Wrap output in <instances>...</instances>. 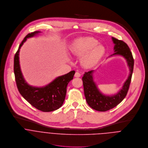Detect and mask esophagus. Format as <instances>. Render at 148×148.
<instances>
[{
    "label": "esophagus",
    "mask_w": 148,
    "mask_h": 148,
    "mask_svg": "<svg viewBox=\"0 0 148 148\" xmlns=\"http://www.w3.org/2000/svg\"><path fill=\"white\" fill-rule=\"evenodd\" d=\"M80 76H81L80 73H79L78 72H76L75 74V77H80Z\"/></svg>",
    "instance_id": "obj_1"
}]
</instances>
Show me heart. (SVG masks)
<instances>
[{
  "instance_id": "heart-1",
  "label": "heart",
  "mask_w": 148,
  "mask_h": 148,
  "mask_svg": "<svg viewBox=\"0 0 148 148\" xmlns=\"http://www.w3.org/2000/svg\"><path fill=\"white\" fill-rule=\"evenodd\" d=\"M98 43V41L93 37H80L72 44L71 51L76 56H83V65L90 68L99 62L105 51L104 47Z\"/></svg>"
}]
</instances>
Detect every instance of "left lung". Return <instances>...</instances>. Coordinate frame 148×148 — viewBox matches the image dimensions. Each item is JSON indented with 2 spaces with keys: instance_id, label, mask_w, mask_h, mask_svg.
I'll return each mask as SVG.
<instances>
[{
  "instance_id": "8db88e82",
  "label": "left lung",
  "mask_w": 148,
  "mask_h": 148,
  "mask_svg": "<svg viewBox=\"0 0 148 148\" xmlns=\"http://www.w3.org/2000/svg\"><path fill=\"white\" fill-rule=\"evenodd\" d=\"M112 40L115 44L114 47L115 52L111 56L116 55L123 56L127 62L130 75L119 92L113 96H107L103 95L97 87L93 77L94 71L85 72L82 81L86 101L91 108L99 111H106L112 109L124 100L129 89L134 69V60L128 45L123 41L114 37H112Z\"/></svg>"
}]
</instances>
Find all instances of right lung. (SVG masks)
I'll return each instance as SVG.
<instances>
[{
    "label": "right lung",
    "instance_id": "1",
    "mask_svg": "<svg viewBox=\"0 0 148 148\" xmlns=\"http://www.w3.org/2000/svg\"><path fill=\"white\" fill-rule=\"evenodd\" d=\"M36 31L28 34L19 45L14 58V73L17 87L20 95L32 106L43 112H50L60 108L65 100L66 87L73 79L75 71L59 76L48 85L37 87L29 86L24 80L19 64L20 49L27 38L38 34Z\"/></svg>",
    "mask_w": 148,
    "mask_h": 148
}]
</instances>
